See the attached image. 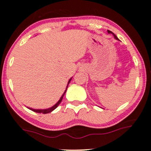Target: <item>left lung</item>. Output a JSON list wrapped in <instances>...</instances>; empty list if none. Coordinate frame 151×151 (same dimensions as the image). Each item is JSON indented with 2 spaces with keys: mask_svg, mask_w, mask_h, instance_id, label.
Here are the masks:
<instances>
[{
  "mask_svg": "<svg viewBox=\"0 0 151 151\" xmlns=\"http://www.w3.org/2000/svg\"><path fill=\"white\" fill-rule=\"evenodd\" d=\"M108 32H109V34H112L113 35V36H114V37H115V39H117V40H119L118 38H117V37L116 36H115V35L114 34H113V33L112 32H111V31L108 30Z\"/></svg>",
  "mask_w": 151,
  "mask_h": 151,
  "instance_id": "1",
  "label": "left lung"
}]
</instances>
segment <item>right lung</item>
<instances>
[{
	"instance_id": "obj_1",
	"label": "right lung",
	"mask_w": 151,
	"mask_h": 151,
	"mask_svg": "<svg viewBox=\"0 0 151 151\" xmlns=\"http://www.w3.org/2000/svg\"><path fill=\"white\" fill-rule=\"evenodd\" d=\"M71 79H70V80H69V82H68V84H67V88H66L65 91L64 92V93H63V96H62V97L60 98V99L58 102L56 103V104H55L54 105V106H53L52 107H51V108L47 109H31V108H29V109L30 110H32V111H34V112H36V113H43V114H46V113H51V111H53V110H54L55 109H56L57 107H58V105H59L60 104V102H62V100H63V98L64 95H65V93H66V91H67V89L68 85H69V84L70 81H71Z\"/></svg>"
}]
</instances>
